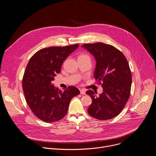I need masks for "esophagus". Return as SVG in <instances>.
<instances>
[{
  "mask_svg": "<svg viewBox=\"0 0 156 156\" xmlns=\"http://www.w3.org/2000/svg\"><path fill=\"white\" fill-rule=\"evenodd\" d=\"M80 93L81 94L84 95V94H86V91L84 90H83V89H81V90H80Z\"/></svg>",
  "mask_w": 156,
  "mask_h": 156,
  "instance_id": "34e87169",
  "label": "esophagus"
}]
</instances>
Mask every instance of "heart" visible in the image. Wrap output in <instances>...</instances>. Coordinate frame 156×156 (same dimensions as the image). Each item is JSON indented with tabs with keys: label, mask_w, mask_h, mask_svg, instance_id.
Wrapping results in <instances>:
<instances>
[{
	"label": "heart",
	"mask_w": 156,
	"mask_h": 156,
	"mask_svg": "<svg viewBox=\"0 0 156 156\" xmlns=\"http://www.w3.org/2000/svg\"><path fill=\"white\" fill-rule=\"evenodd\" d=\"M78 59H90V57L86 53H81L78 55Z\"/></svg>",
	"instance_id": "1"
}]
</instances>
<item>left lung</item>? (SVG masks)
I'll return each instance as SVG.
<instances>
[{"label": "left lung", "instance_id": "left-lung-1", "mask_svg": "<svg viewBox=\"0 0 156 156\" xmlns=\"http://www.w3.org/2000/svg\"><path fill=\"white\" fill-rule=\"evenodd\" d=\"M82 47L94 55V77L103 88L98 96L92 90L86 91L92 99L87 112L98 120L112 119L122 112L130 96L132 80L128 62L121 51L109 44H84Z\"/></svg>", "mask_w": 156, "mask_h": 156}]
</instances>
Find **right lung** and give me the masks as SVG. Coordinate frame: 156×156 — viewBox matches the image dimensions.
<instances>
[{
    "instance_id": "add662e5",
    "label": "right lung",
    "mask_w": 156,
    "mask_h": 156,
    "mask_svg": "<svg viewBox=\"0 0 156 156\" xmlns=\"http://www.w3.org/2000/svg\"><path fill=\"white\" fill-rule=\"evenodd\" d=\"M79 44L44 48L30 58L23 78L26 101L33 114L40 120L51 123L61 120L67 113L71 99L80 94L71 86L63 91L55 87L52 81L59 73L64 60Z\"/></svg>"
}]
</instances>
